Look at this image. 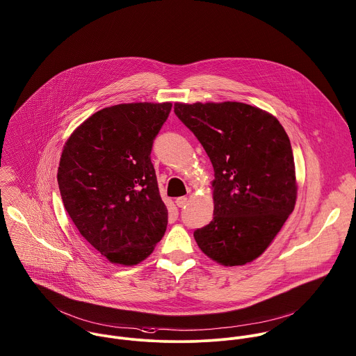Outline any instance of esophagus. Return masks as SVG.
Segmentation results:
<instances>
[{"label":"esophagus","mask_w":356,"mask_h":356,"mask_svg":"<svg viewBox=\"0 0 356 356\" xmlns=\"http://www.w3.org/2000/svg\"><path fill=\"white\" fill-rule=\"evenodd\" d=\"M187 204H188V200H187L186 197H180V198L176 200V205H177L179 208H184Z\"/></svg>","instance_id":"obj_1"}]
</instances>
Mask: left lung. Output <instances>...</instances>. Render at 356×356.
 <instances>
[{
  "instance_id": "1",
  "label": "left lung",
  "mask_w": 356,
  "mask_h": 356,
  "mask_svg": "<svg viewBox=\"0 0 356 356\" xmlns=\"http://www.w3.org/2000/svg\"><path fill=\"white\" fill-rule=\"evenodd\" d=\"M213 165V220L194 232L200 249L234 267L260 257L297 200L290 140L270 113L239 102L175 103Z\"/></svg>"
}]
</instances>
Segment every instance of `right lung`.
Wrapping results in <instances>:
<instances>
[{
  "label": "right lung",
  "instance_id": "1",
  "mask_svg": "<svg viewBox=\"0 0 356 356\" xmlns=\"http://www.w3.org/2000/svg\"><path fill=\"white\" fill-rule=\"evenodd\" d=\"M170 108V102L106 107L63 147L58 183L66 212L113 264H139L166 231L168 209L149 154Z\"/></svg>",
  "mask_w": 356,
  "mask_h": 356
}]
</instances>
